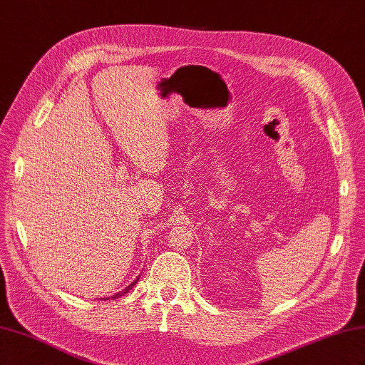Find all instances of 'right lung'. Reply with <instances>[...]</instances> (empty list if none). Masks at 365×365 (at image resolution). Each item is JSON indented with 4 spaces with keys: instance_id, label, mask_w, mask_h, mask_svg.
Returning a JSON list of instances; mask_svg holds the SVG:
<instances>
[{
    "instance_id": "right-lung-1",
    "label": "right lung",
    "mask_w": 365,
    "mask_h": 365,
    "mask_svg": "<svg viewBox=\"0 0 365 365\" xmlns=\"http://www.w3.org/2000/svg\"><path fill=\"white\" fill-rule=\"evenodd\" d=\"M138 279L140 277H137L134 282H132L129 286H128V288H125V289H121L120 292H117V294H114V295H111V297H105V298H101V300H115V298H121V297H123L125 294H128L132 288H134V286H135V283L138 282Z\"/></svg>"
}]
</instances>
